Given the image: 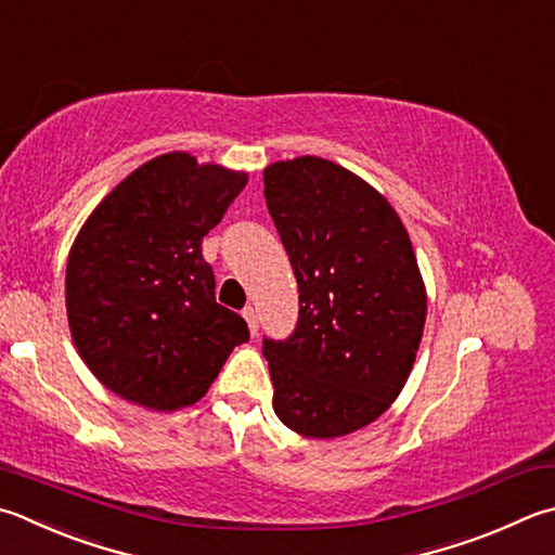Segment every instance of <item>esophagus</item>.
<instances>
[{"instance_id": "esophagus-1", "label": "esophagus", "mask_w": 555, "mask_h": 555, "mask_svg": "<svg viewBox=\"0 0 555 555\" xmlns=\"http://www.w3.org/2000/svg\"><path fill=\"white\" fill-rule=\"evenodd\" d=\"M242 313H244V319H246V323H248L250 336H256V331H258V311H256L254 307H246Z\"/></svg>"}]
</instances>
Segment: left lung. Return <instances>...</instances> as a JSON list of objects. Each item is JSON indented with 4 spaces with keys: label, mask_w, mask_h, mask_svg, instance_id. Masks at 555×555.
Returning a JSON list of instances; mask_svg holds the SVG:
<instances>
[{
    "label": "left lung",
    "mask_w": 555,
    "mask_h": 555,
    "mask_svg": "<svg viewBox=\"0 0 555 555\" xmlns=\"http://www.w3.org/2000/svg\"><path fill=\"white\" fill-rule=\"evenodd\" d=\"M263 183L299 287L292 336L263 338L273 408L313 440L350 435L413 370L427 313L413 244L382 193L321 156L270 164Z\"/></svg>",
    "instance_id": "obj_1"
}]
</instances>
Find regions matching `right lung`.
Segmentation results:
<instances>
[{"instance_id": "1", "label": "right lung", "mask_w": 555, "mask_h": 555, "mask_svg": "<svg viewBox=\"0 0 555 555\" xmlns=\"http://www.w3.org/2000/svg\"><path fill=\"white\" fill-rule=\"evenodd\" d=\"M248 176L169 152L103 197L72 244L67 321L81 360L120 399L152 411L201 401L246 321L217 305L203 236Z\"/></svg>"}]
</instances>
